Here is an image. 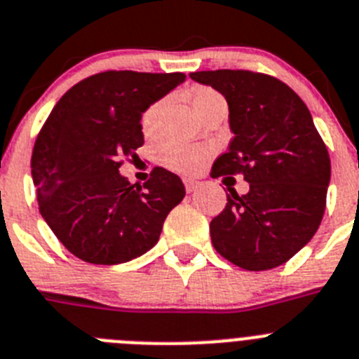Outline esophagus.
Listing matches in <instances>:
<instances>
[{
    "label": "esophagus",
    "mask_w": 359,
    "mask_h": 359,
    "mask_svg": "<svg viewBox=\"0 0 359 359\" xmlns=\"http://www.w3.org/2000/svg\"><path fill=\"white\" fill-rule=\"evenodd\" d=\"M184 186H186V191L191 193L198 188V182L193 179H184Z\"/></svg>",
    "instance_id": "1"
}]
</instances>
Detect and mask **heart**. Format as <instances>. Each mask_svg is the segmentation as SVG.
<instances>
[{"mask_svg":"<svg viewBox=\"0 0 359 359\" xmlns=\"http://www.w3.org/2000/svg\"><path fill=\"white\" fill-rule=\"evenodd\" d=\"M188 101L198 115L210 110L211 106L224 102L222 95L210 86H193L188 90ZM166 101L158 99L142 111L141 128L146 137H155L161 128V115ZM211 148L205 144H184V142H164L158 148V162L168 170L179 173H197L210 158Z\"/></svg>","mask_w":359,"mask_h":359,"instance_id":"1","label":"heart"}]
</instances>
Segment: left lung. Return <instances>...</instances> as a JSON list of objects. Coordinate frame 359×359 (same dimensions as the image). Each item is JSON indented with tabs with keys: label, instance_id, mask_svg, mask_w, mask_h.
I'll return each instance as SVG.
<instances>
[{
	"label": "left lung",
	"instance_id": "1",
	"mask_svg": "<svg viewBox=\"0 0 359 359\" xmlns=\"http://www.w3.org/2000/svg\"><path fill=\"white\" fill-rule=\"evenodd\" d=\"M222 93L235 133L211 177L244 175L249 191L229 188L210 224L218 255L248 271H267L294 257L325 213L330 158L309 108L285 83L251 70L193 72Z\"/></svg>",
	"mask_w": 359,
	"mask_h": 359
}]
</instances>
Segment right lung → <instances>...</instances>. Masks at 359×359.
Instances as JSON below:
<instances>
[{
	"label": "right lung",
	"mask_w": 359,
	"mask_h": 359,
	"mask_svg": "<svg viewBox=\"0 0 359 359\" xmlns=\"http://www.w3.org/2000/svg\"><path fill=\"white\" fill-rule=\"evenodd\" d=\"M186 79L182 72L108 70L59 99L34 144L32 180L45 222L74 257L114 266L157 244L162 224L186 189L155 166L132 186L119 173L144 144L141 115Z\"/></svg>",
	"instance_id": "obj_1"
}]
</instances>
